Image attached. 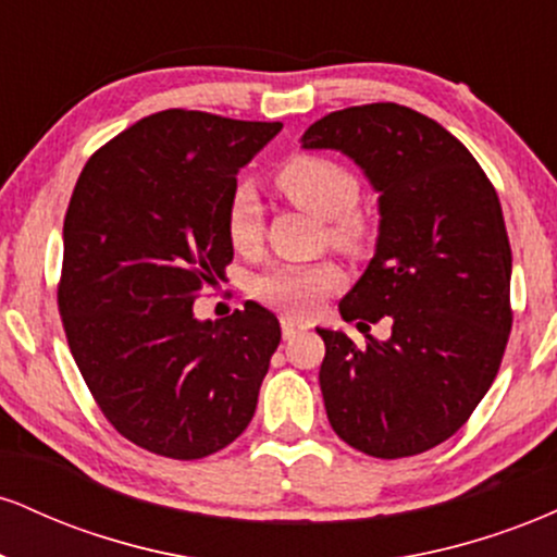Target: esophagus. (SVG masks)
<instances>
[{
    "instance_id": "1",
    "label": "esophagus",
    "mask_w": 557,
    "mask_h": 557,
    "mask_svg": "<svg viewBox=\"0 0 557 557\" xmlns=\"http://www.w3.org/2000/svg\"><path fill=\"white\" fill-rule=\"evenodd\" d=\"M280 324H283V337H285V341H290V337H296L300 330H306L304 319H296V317H290V314L280 317Z\"/></svg>"
}]
</instances>
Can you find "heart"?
I'll return each mask as SVG.
<instances>
[{
  "instance_id": "heart-1",
  "label": "heart",
  "mask_w": 557,
  "mask_h": 557,
  "mask_svg": "<svg viewBox=\"0 0 557 557\" xmlns=\"http://www.w3.org/2000/svg\"><path fill=\"white\" fill-rule=\"evenodd\" d=\"M274 183L296 207L319 220H327L330 243L350 253H361L372 246V220L361 209H356L361 194L359 177L341 162H332L327 157L298 154L277 170ZM225 227L235 248H251L261 238V203L248 185H240L230 196ZM341 280L343 274L332 261L274 264L253 280V296L274 309L300 314L335 290Z\"/></svg>"
}]
</instances>
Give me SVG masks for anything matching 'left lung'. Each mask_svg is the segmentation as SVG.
I'll return each instance as SVG.
<instances>
[{
  "label": "left lung",
  "instance_id": "8db88e82",
  "mask_svg": "<svg viewBox=\"0 0 557 557\" xmlns=\"http://www.w3.org/2000/svg\"><path fill=\"white\" fill-rule=\"evenodd\" d=\"M300 144L343 151L380 194L374 259L341 317L393 324L363 345L317 330L327 419L367 456H419L461 430L500 369L513 322L500 201L461 140L393 101L330 112Z\"/></svg>",
  "mask_w": 557,
  "mask_h": 557
}]
</instances>
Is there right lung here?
Segmentation results:
<instances>
[{
  "instance_id": "right-lung-1",
  "label": "right lung",
  "mask_w": 557,
  "mask_h": 557,
  "mask_svg": "<svg viewBox=\"0 0 557 557\" xmlns=\"http://www.w3.org/2000/svg\"><path fill=\"white\" fill-rule=\"evenodd\" d=\"M280 127L157 112L101 146L70 196L57 290L67 345L107 421L157 456H212L257 411L277 317L246 300L198 322L194 300L233 261L235 175Z\"/></svg>"
}]
</instances>
